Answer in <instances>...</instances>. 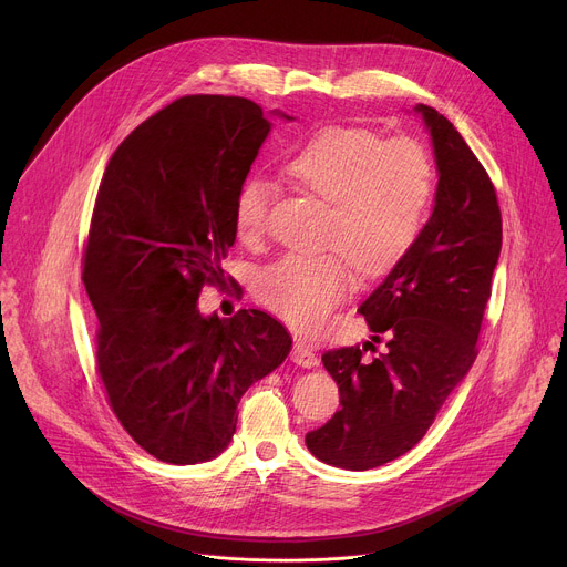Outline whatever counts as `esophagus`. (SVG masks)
Masks as SVG:
<instances>
[{"label": "esophagus", "mask_w": 567, "mask_h": 567, "mask_svg": "<svg viewBox=\"0 0 567 567\" xmlns=\"http://www.w3.org/2000/svg\"><path fill=\"white\" fill-rule=\"evenodd\" d=\"M291 361H293L296 365H302V368H316V365L320 363L318 354H316L305 341H296V343H293Z\"/></svg>", "instance_id": "esophagus-1"}]
</instances>
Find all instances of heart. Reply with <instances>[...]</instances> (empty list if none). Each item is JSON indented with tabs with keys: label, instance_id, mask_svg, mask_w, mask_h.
Here are the masks:
<instances>
[{
	"label": "heart",
	"instance_id": "heart-1",
	"mask_svg": "<svg viewBox=\"0 0 567 567\" xmlns=\"http://www.w3.org/2000/svg\"><path fill=\"white\" fill-rule=\"evenodd\" d=\"M285 173L330 202L322 241L346 252L363 276L388 271L415 241L431 197L433 164L409 138L383 141L357 127H330L309 136L285 158ZM276 186L249 177L233 206L235 233L256 241L267 226ZM350 265L339 251L287 254L258 278L267 307L298 330H316L350 289Z\"/></svg>",
	"mask_w": 567,
	"mask_h": 567
}]
</instances>
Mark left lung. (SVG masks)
I'll return each mask as SVG.
<instances>
[{
    "label": "left lung",
    "instance_id": "obj_1",
    "mask_svg": "<svg viewBox=\"0 0 567 567\" xmlns=\"http://www.w3.org/2000/svg\"><path fill=\"white\" fill-rule=\"evenodd\" d=\"M433 147L437 188L415 241L359 305L372 332L363 348L322 354L341 411L307 433L320 462L368 471L411 451L435 422L473 359L501 258L503 221L494 184L449 118L415 105ZM381 355L370 360L378 337Z\"/></svg>",
    "mask_w": 567,
    "mask_h": 567
}]
</instances>
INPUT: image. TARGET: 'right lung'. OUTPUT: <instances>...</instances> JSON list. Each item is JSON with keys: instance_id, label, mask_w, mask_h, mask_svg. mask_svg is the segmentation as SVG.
Segmentation results:
<instances>
[{"instance_id": "1", "label": "right lung", "mask_w": 567, "mask_h": 567, "mask_svg": "<svg viewBox=\"0 0 567 567\" xmlns=\"http://www.w3.org/2000/svg\"><path fill=\"white\" fill-rule=\"evenodd\" d=\"M237 96H184L143 121L105 168L83 282L96 309L99 374L132 440L168 464L217 457L237 403L291 352L260 309L199 311L235 241L233 206L271 132Z\"/></svg>"}]
</instances>
